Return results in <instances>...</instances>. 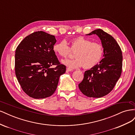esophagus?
<instances>
[{"instance_id": "esophagus-1", "label": "esophagus", "mask_w": 135, "mask_h": 135, "mask_svg": "<svg viewBox=\"0 0 135 135\" xmlns=\"http://www.w3.org/2000/svg\"><path fill=\"white\" fill-rule=\"evenodd\" d=\"M73 71L72 69H69V68H66V71H67V72H69V71Z\"/></svg>"}]
</instances>
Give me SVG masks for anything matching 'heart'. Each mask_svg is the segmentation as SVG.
I'll return each instance as SVG.
<instances>
[{"mask_svg": "<svg viewBox=\"0 0 135 135\" xmlns=\"http://www.w3.org/2000/svg\"><path fill=\"white\" fill-rule=\"evenodd\" d=\"M70 49L74 53L75 59L62 60V63L70 69L83 66L85 69L91 68L99 64L104 55V48L99 43L79 36L70 42ZM53 50L56 55L66 57L70 53V48L65 40L55 43Z\"/></svg>", "mask_w": 135, "mask_h": 135, "instance_id": "b5f03b06", "label": "heart"}]
</instances>
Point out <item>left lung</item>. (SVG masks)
<instances>
[{
	"label": "left lung",
	"instance_id": "1",
	"mask_svg": "<svg viewBox=\"0 0 135 135\" xmlns=\"http://www.w3.org/2000/svg\"><path fill=\"white\" fill-rule=\"evenodd\" d=\"M93 34L101 40L104 59L84 72V78L78 87L86 96L100 98L111 92L120 78L123 57L119 46L112 36L101 29L93 30L86 35Z\"/></svg>",
	"mask_w": 135,
	"mask_h": 135
}]
</instances>
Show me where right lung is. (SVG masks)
<instances>
[{"label":"right lung","instance_id":"right-lung-1","mask_svg":"<svg viewBox=\"0 0 135 135\" xmlns=\"http://www.w3.org/2000/svg\"><path fill=\"white\" fill-rule=\"evenodd\" d=\"M54 35L36 31L24 38L15 52V73L18 83L28 96L36 99L51 96L60 76L66 71L53 50ZM56 65L55 68H51Z\"/></svg>","mask_w":135,"mask_h":135}]
</instances>
